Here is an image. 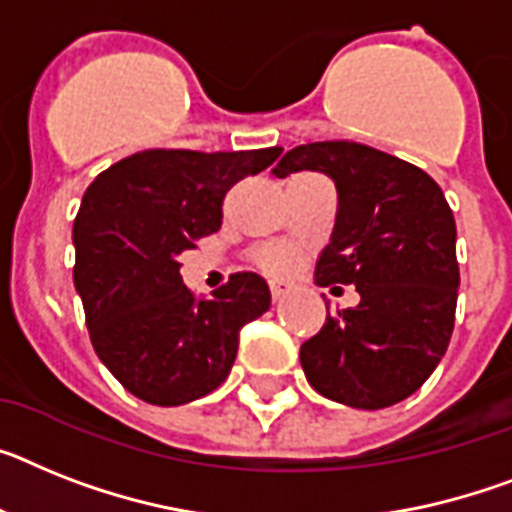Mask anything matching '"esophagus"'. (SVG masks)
<instances>
[{"label": "esophagus", "instance_id": "1", "mask_svg": "<svg viewBox=\"0 0 512 512\" xmlns=\"http://www.w3.org/2000/svg\"><path fill=\"white\" fill-rule=\"evenodd\" d=\"M291 291H294V286H291L289 281H270V294H273V299H276V302L286 299Z\"/></svg>", "mask_w": 512, "mask_h": 512}]
</instances>
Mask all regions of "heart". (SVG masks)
<instances>
[{"label":"heart","mask_w":512,"mask_h":512,"mask_svg":"<svg viewBox=\"0 0 512 512\" xmlns=\"http://www.w3.org/2000/svg\"><path fill=\"white\" fill-rule=\"evenodd\" d=\"M257 263L268 268L270 273H289L294 270L296 257L289 247H263L257 252Z\"/></svg>","instance_id":"b5f03b06"}]
</instances>
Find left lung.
<instances>
[{
  "instance_id": "obj_1",
  "label": "left lung",
  "mask_w": 512,
  "mask_h": 512,
  "mask_svg": "<svg viewBox=\"0 0 512 512\" xmlns=\"http://www.w3.org/2000/svg\"><path fill=\"white\" fill-rule=\"evenodd\" d=\"M320 171L338 192L336 226L315 283H354L359 304L325 317L299 359L309 385L351 409H385L422 388L453 336L455 218L437 182L369 145L289 150L273 174ZM336 289V286H333Z\"/></svg>"
}]
</instances>
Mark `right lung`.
<instances>
[{
	"mask_svg": "<svg viewBox=\"0 0 512 512\" xmlns=\"http://www.w3.org/2000/svg\"><path fill=\"white\" fill-rule=\"evenodd\" d=\"M278 156L281 148L143 150L85 190L72 226L75 289L98 359L140 401L182 406L213 393L229 377L242 325L270 309L257 273L195 296L179 255L216 234L226 192Z\"/></svg>",
	"mask_w": 512,
	"mask_h": 512,
	"instance_id": "1",
	"label": "right lung"
}]
</instances>
